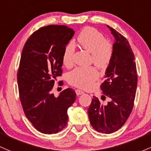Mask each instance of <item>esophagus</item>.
Listing matches in <instances>:
<instances>
[{"label": "esophagus", "instance_id": "esophagus-1", "mask_svg": "<svg viewBox=\"0 0 151 151\" xmlns=\"http://www.w3.org/2000/svg\"><path fill=\"white\" fill-rule=\"evenodd\" d=\"M75 92H76V94H77V96H80V95L83 94L84 93V92L82 91V90H76Z\"/></svg>", "mask_w": 151, "mask_h": 151}]
</instances>
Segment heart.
I'll return each mask as SVG.
<instances>
[{"mask_svg":"<svg viewBox=\"0 0 151 151\" xmlns=\"http://www.w3.org/2000/svg\"><path fill=\"white\" fill-rule=\"evenodd\" d=\"M79 45L91 53V61L98 67L105 69L111 61L113 56L112 45L106 40L102 33L93 27L82 29L77 37ZM75 47L69 42L64 47L62 56L63 64L69 66L73 63ZM99 77L96 68L77 67L68 74V81L71 85L82 89L90 88L93 82Z\"/></svg>","mask_w":151,"mask_h":151,"instance_id":"obj_1","label":"heart"}]
</instances>
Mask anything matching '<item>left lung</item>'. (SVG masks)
Instances as JSON below:
<instances>
[{
	"instance_id": "1",
	"label": "left lung",
	"mask_w": 151,
	"mask_h": 151,
	"mask_svg": "<svg viewBox=\"0 0 151 151\" xmlns=\"http://www.w3.org/2000/svg\"><path fill=\"white\" fill-rule=\"evenodd\" d=\"M107 27L115 40L113 56L106 70V80L101 84V88L111 101L107 105H103L98 98L93 96L88 116L92 127L97 132L110 134L124 124L132 111L137 74L134 53L127 40L116 30L109 25Z\"/></svg>"
}]
</instances>
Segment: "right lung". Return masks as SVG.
Returning a JSON list of instances; mask_svg holds the SVG:
<instances>
[{"mask_svg": "<svg viewBox=\"0 0 151 151\" xmlns=\"http://www.w3.org/2000/svg\"><path fill=\"white\" fill-rule=\"evenodd\" d=\"M74 34L63 25L42 27L28 38L22 50L17 73L20 101L28 120L44 134H55L66 126L67 110L76 99L71 88L58 97L52 93L55 81L62 74L63 50Z\"/></svg>", "mask_w": 151, "mask_h": 151, "instance_id": "right-lung-1", "label": "right lung"}]
</instances>
